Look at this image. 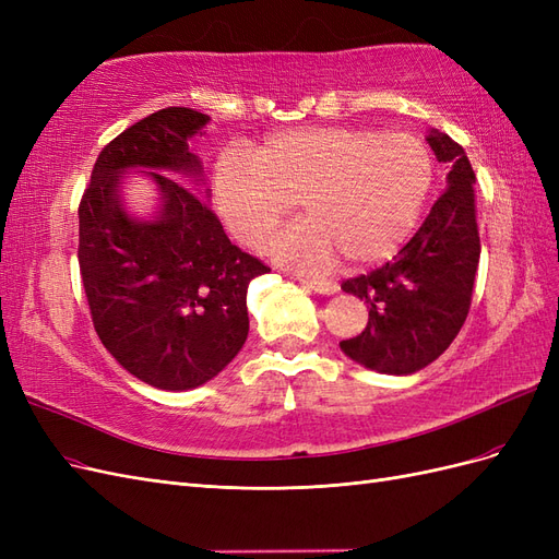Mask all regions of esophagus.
<instances>
[{
    "mask_svg": "<svg viewBox=\"0 0 559 559\" xmlns=\"http://www.w3.org/2000/svg\"><path fill=\"white\" fill-rule=\"evenodd\" d=\"M302 284L308 286V289H312L314 294H321V296H333L337 294V284L335 282H326V280H312V277H306L300 280Z\"/></svg>",
    "mask_w": 559,
    "mask_h": 559,
    "instance_id": "esophagus-1",
    "label": "esophagus"
}]
</instances>
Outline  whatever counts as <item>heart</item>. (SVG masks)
I'll list each match as a JSON object with an SVG mask.
<instances>
[{
  "label": "heart",
  "mask_w": 559,
  "mask_h": 559,
  "mask_svg": "<svg viewBox=\"0 0 559 559\" xmlns=\"http://www.w3.org/2000/svg\"><path fill=\"white\" fill-rule=\"evenodd\" d=\"M433 181L429 146L408 132L314 126L230 146L214 163V205L235 240L261 247L298 202L302 222L270 242L296 267L392 259L411 238Z\"/></svg>",
  "instance_id": "obj_1"
}]
</instances>
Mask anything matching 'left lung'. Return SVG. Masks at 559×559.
<instances>
[{
	"label": "left lung",
	"mask_w": 559,
	"mask_h": 559,
	"mask_svg": "<svg viewBox=\"0 0 559 559\" xmlns=\"http://www.w3.org/2000/svg\"><path fill=\"white\" fill-rule=\"evenodd\" d=\"M427 144L448 163L445 191L392 263L343 282L368 308V324L341 343L345 357L384 376H411L436 361L464 326L480 261L476 175L464 148L429 130Z\"/></svg>",
	"instance_id": "left-lung-1"
}]
</instances>
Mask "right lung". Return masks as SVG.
I'll list each match as a JSON object with an SVG mask.
<instances>
[{"mask_svg": "<svg viewBox=\"0 0 559 559\" xmlns=\"http://www.w3.org/2000/svg\"><path fill=\"white\" fill-rule=\"evenodd\" d=\"M207 123L189 107L142 118L103 148L79 205V267L99 341L130 376L165 392L205 384L238 357L249 282L270 270L228 240L207 205L205 167L189 151ZM132 171L159 193L148 217L127 210L122 179Z\"/></svg>", "mask_w": 559, "mask_h": 559, "instance_id": "right-lung-1", "label": "right lung"}]
</instances>
